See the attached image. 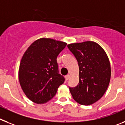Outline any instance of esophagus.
Instances as JSON below:
<instances>
[{
  "label": "esophagus",
  "mask_w": 125,
  "mask_h": 125,
  "mask_svg": "<svg viewBox=\"0 0 125 125\" xmlns=\"http://www.w3.org/2000/svg\"><path fill=\"white\" fill-rule=\"evenodd\" d=\"M69 78H70V75H69V74L65 76V79L67 80V81H68V80H69Z\"/></svg>",
  "instance_id": "esophagus-1"
}]
</instances>
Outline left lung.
<instances>
[{
    "mask_svg": "<svg viewBox=\"0 0 125 125\" xmlns=\"http://www.w3.org/2000/svg\"><path fill=\"white\" fill-rule=\"evenodd\" d=\"M74 55L79 67V82L69 88L73 99L88 106L99 100L106 93L111 79V65L103 48L94 42L70 43L67 45Z\"/></svg>",
    "mask_w": 125,
    "mask_h": 125,
    "instance_id": "8db88e82",
    "label": "left lung"
}]
</instances>
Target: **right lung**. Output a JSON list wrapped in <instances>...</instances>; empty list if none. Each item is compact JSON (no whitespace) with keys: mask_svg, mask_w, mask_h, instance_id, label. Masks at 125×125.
<instances>
[{"mask_svg":"<svg viewBox=\"0 0 125 125\" xmlns=\"http://www.w3.org/2000/svg\"><path fill=\"white\" fill-rule=\"evenodd\" d=\"M67 44L42 38L24 52L19 65V81L25 95L33 103L49 101L64 82L63 76L58 73L56 58Z\"/></svg>","mask_w":125,"mask_h":125,"instance_id":"obj_1","label":"right lung"}]
</instances>
